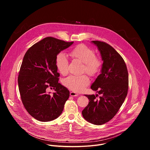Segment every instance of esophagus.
Instances as JSON below:
<instances>
[{
  "mask_svg": "<svg viewBox=\"0 0 150 150\" xmlns=\"http://www.w3.org/2000/svg\"><path fill=\"white\" fill-rule=\"evenodd\" d=\"M70 96H72V97H77L79 96V94L78 93H76L75 92H71L70 93Z\"/></svg>",
  "mask_w": 150,
  "mask_h": 150,
  "instance_id": "esophagus-1",
  "label": "esophagus"
}]
</instances>
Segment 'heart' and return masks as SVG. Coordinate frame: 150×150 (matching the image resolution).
I'll use <instances>...</instances> for the list:
<instances>
[{"mask_svg":"<svg viewBox=\"0 0 150 150\" xmlns=\"http://www.w3.org/2000/svg\"><path fill=\"white\" fill-rule=\"evenodd\" d=\"M69 55L75 60L83 63V72H86L91 76L97 75L102 67L101 60L96 56L94 50L84 45H79L70 50ZM56 65L59 72L63 75H66L69 72V62L66 55L59 53L56 58ZM90 83L88 76L85 75L80 76L71 75L63 81V83L70 90L80 92Z\"/></svg>","mask_w":150,"mask_h":150,"instance_id":"1","label":"heart"}]
</instances>
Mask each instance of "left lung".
<instances>
[{"label":"left lung","instance_id":"obj_1","mask_svg":"<svg viewBox=\"0 0 150 150\" xmlns=\"http://www.w3.org/2000/svg\"><path fill=\"white\" fill-rule=\"evenodd\" d=\"M100 52L103 63L101 73L91 88L100 96L85 95L90 102L82 110L83 118L100 125L110 120L119 111L127 94L129 77L126 63L116 50L104 41H92Z\"/></svg>","mask_w":150,"mask_h":150}]
</instances>
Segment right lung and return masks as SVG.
<instances>
[{"mask_svg":"<svg viewBox=\"0 0 150 150\" xmlns=\"http://www.w3.org/2000/svg\"><path fill=\"white\" fill-rule=\"evenodd\" d=\"M73 42L47 37L33 45L24 55L18 77L19 91L28 113L39 121L57 118L69 97V90L58 82L56 58ZM48 88L56 92L50 95Z\"/></svg>","mask_w":150,"mask_h":150,"instance_id":"right-lung-1","label":"right lung"}]
</instances>
